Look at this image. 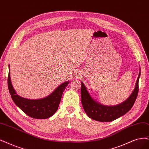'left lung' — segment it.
Wrapping results in <instances>:
<instances>
[{"label": "left lung", "instance_id": "8db88e82", "mask_svg": "<svg viewBox=\"0 0 149 149\" xmlns=\"http://www.w3.org/2000/svg\"><path fill=\"white\" fill-rule=\"evenodd\" d=\"M140 75L141 72H139V76L137 79L135 88L130 96L125 101L115 106H103L93 100L84 83L81 82V103L88 116L91 119L99 122H112L127 113L134 105L138 94Z\"/></svg>", "mask_w": 149, "mask_h": 149}]
</instances>
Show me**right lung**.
Masks as SVG:
<instances>
[{
    "label": "right lung",
    "mask_w": 149,
    "mask_h": 149,
    "mask_svg": "<svg viewBox=\"0 0 149 149\" xmlns=\"http://www.w3.org/2000/svg\"><path fill=\"white\" fill-rule=\"evenodd\" d=\"M69 81L60 85L51 95L40 100H28L16 94L10 80V68L8 75V87L13 102L28 116L37 119H45L52 117L57 111L63 93Z\"/></svg>",
    "instance_id": "obj_1"
}]
</instances>
